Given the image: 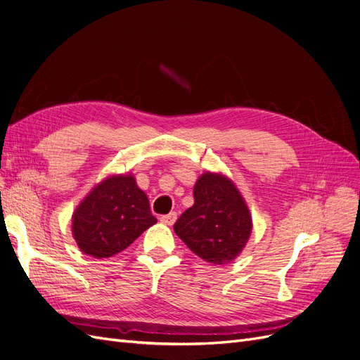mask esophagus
<instances>
[{"label":"esophagus","instance_id":"esophagus-1","mask_svg":"<svg viewBox=\"0 0 360 360\" xmlns=\"http://www.w3.org/2000/svg\"><path fill=\"white\" fill-rule=\"evenodd\" d=\"M176 221H177V213H176V212H171L169 214L160 216V222H162L163 225H169V226H171Z\"/></svg>","mask_w":360,"mask_h":360}]
</instances>
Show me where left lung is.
<instances>
[{
    "label": "left lung",
    "instance_id": "8db88e82",
    "mask_svg": "<svg viewBox=\"0 0 360 360\" xmlns=\"http://www.w3.org/2000/svg\"><path fill=\"white\" fill-rule=\"evenodd\" d=\"M193 200L174 224V231L207 263H233L252 231V217L242 193L224 174L207 171L195 183Z\"/></svg>",
    "mask_w": 360,
    "mask_h": 360
}]
</instances>
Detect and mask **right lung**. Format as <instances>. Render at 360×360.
<instances>
[{
  "mask_svg": "<svg viewBox=\"0 0 360 360\" xmlns=\"http://www.w3.org/2000/svg\"><path fill=\"white\" fill-rule=\"evenodd\" d=\"M158 222L132 174H114L90 191L72 216V234L84 254L108 258Z\"/></svg>",
  "mask_w": 360,
  "mask_h": 360,
  "instance_id": "right-lung-1",
  "label": "right lung"
}]
</instances>
